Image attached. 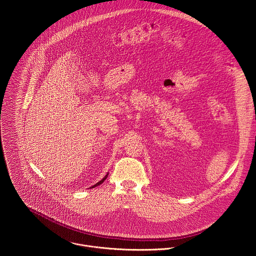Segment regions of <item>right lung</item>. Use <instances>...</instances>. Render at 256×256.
I'll use <instances>...</instances> for the list:
<instances>
[{
  "mask_svg": "<svg viewBox=\"0 0 256 256\" xmlns=\"http://www.w3.org/2000/svg\"><path fill=\"white\" fill-rule=\"evenodd\" d=\"M107 176H108V173H107V174H106V175H105V177H104V178H103V179H102V180H100V181H99V182H97V184H95V186H92V188H95V186H100V184H102V182H103V181H104V180H105V179H106V178H107Z\"/></svg>",
  "mask_w": 256,
  "mask_h": 256,
  "instance_id": "right-lung-1",
  "label": "right lung"
}]
</instances>
